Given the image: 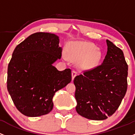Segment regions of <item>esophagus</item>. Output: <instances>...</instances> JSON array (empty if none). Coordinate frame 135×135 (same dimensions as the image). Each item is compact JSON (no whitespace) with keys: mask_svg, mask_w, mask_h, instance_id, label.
I'll return each instance as SVG.
<instances>
[{"mask_svg":"<svg viewBox=\"0 0 135 135\" xmlns=\"http://www.w3.org/2000/svg\"><path fill=\"white\" fill-rule=\"evenodd\" d=\"M76 75H77V72H76V71L72 72V80H74V78L76 77Z\"/></svg>","mask_w":135,"mask_h":135,"instance_id":"1","label":"esophagus"}]
</instances>
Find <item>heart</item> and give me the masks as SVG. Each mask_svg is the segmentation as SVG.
I'll return each mask as SVG.
<instances>
[{
	"label": "heart",
	"instance_id": "obj_1",
	"mask_svg": "<svg viewBox=\"0 0 135 135\" xmlns=\"http://www.w3.org/2000/svg\"><path fill=\"white\" fill-rule=\"evenodd\" d=\"M64 59L69 58L81 70H90L98 67L103 57L101 49L87 41H74L68 45V56L63 54Z\"/></svg>",
	"mask_w": 135,
	"mask_h": 135
}]
</instances>
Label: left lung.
<instances>
[{
  "mask_svg": "<svg viewBox=\"0 0 135 135\" xmlns=\"http://www.w3.org/2000/svg\"><path fill=\"white\" fill-rule=\"evenodd\" d=\"M107 52L101 65L75 77L76 110L79 115L103 120L113 115L127 89L128 66L124 53L109 40Z\"/></svg>",
  "mask_w": 135,
  "mask_h": 135,
  "instance_id": "1",
  "label": "left lung"
}]
</instances>
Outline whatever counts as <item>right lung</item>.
<instances>
[{
	"mask_svg": "<svg viewBox=\"0 0 135 135\" xmlns=\"http://www.w3.org/2000/svg\"><path fill=\"white\" fill-rule=\"evenodd\" d=\"M56 34L37 32L18 45L8 67L7 88L17 109L36 117L53 109L52 98L72 80L71 70L53 66L61 59L62 48Z\"/></svg>",
	"mask_w": 135,
	"mask_h": 135,
	"instance_id": "1",
	"label": "right lung"
}]
</instances>
